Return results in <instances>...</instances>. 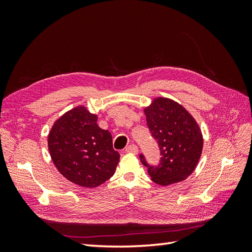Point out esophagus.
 <instances>
[{"label":"esophagus","mask_w":252,"mask_h":252,"mask_svg":"<svg viewBox=\"0 0 252 252\" xmlns=\"http://www.w3.org/2000/svg\"><path fill=\"white\" fill-rule=\"evenodd\" d=\"M138 151V148L134 144H131V145L126 147V153H132V154H136Z\"/></svg>","instance_id":"1"}]
</instances>
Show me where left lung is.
Returning a JSON list of instances; mask_svg holds the SVG:
<instances>
[{
  "mask_svg": "<svg viewBox=\"0 0 252 252\" xmlns=\"http://www.w3.org/2000/svg\"><path fill=\"white\" fill-rule=\"evenodd\" d=\"M147 126L160 152L158 164L146 161L152 180L159 185H169L185 180L195 170L202 151V135L199 126L183 107L175 101L159 97L145 109Z\"/></svg>",
  "mask_w": 252,
  "mask_h": 252,
  "instance_id": "1",
  "label": "left lung"
}]
</instances>
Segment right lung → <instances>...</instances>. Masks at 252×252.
I'll list each match as a JSON object with an SVG mask.
<instances>
[{
    "label": "right lung",
    "instance_id": "right-lung-1",
    "mask_svg": "<svg viewBox=\"0 0 252 252\" xmlns=\"http://www.w3.org/2000/svg\"><path fill=\"white\" fill-rule=\"evenodd\" d=\"M96 122L97 116L80 106L61 117L49 135L50 154L58 171L72 183L90 189L109 180L120 158L110 132Z\"/></svg>",
    "mask_w": 252,
    "mask_h": 252
}]
</instances>
